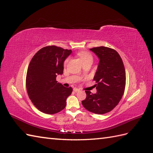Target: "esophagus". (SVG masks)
<instances>
[{
  "label": "esophagus",
  "instance_id": "34e87169",
  "mask_svg": "<svg viewBox=\"0 0 153 153\" xmlns=\"http://www.w3.org/2000/svg\"><path fill=\"white\" fill-rule=\"evenodd\" d=\"M73 91H75V92H78V91H80V89H78V88L75 87V88H74V89H73Z\"/></svg>",
  "mask_w": 153,
  "mask_h": 153
}]
</instances>
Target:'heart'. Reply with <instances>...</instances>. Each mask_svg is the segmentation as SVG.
Segmentation results:
<instances>
[{"mask_svg": "<svg viewBox=\"0 0 153 153\" xmlns=\"http://www.w3.org/2000/svg\"><path fill=\"white\" fill-rule=\"evenodd\" d=\"M77 55L79 57L80 59L81 60V61L82 62L89 61V60H91V61H92V55L89 52H86V51H81V52H78ZM68 62V59H66L64 62V65L66 66Z\"/></svg>", "mask_w": 153, "mask_h": 153, "instance_id": "heart-1", "label": "heart"}]
</instances>
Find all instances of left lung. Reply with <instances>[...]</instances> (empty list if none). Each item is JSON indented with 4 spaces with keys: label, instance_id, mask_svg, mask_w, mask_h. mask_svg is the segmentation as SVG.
I'll return each instance as SVG.
<instances>
[{
    "label": "left lung",
    "instance_id": "8db88e82",
    "mask_svg": "<svg viewBox=\"0 0 153 153\" xmlns=\"http://www.w3.org/2000/svg\"><path fill=\"white\" fill-rule=\"evenodd\" d=\"M100 59L94 76L97 92L85 91L86 98L82 101L89 112L104 114L112 110L123 96L126 86V71L119 54L115 50L105 47L90 49Z\"/></svg>",
    "mask_w": 153,
    "mask_h": 153
}]
</instances>
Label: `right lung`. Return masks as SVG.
<instances>
[{"label": "right lung", "instance_id": "1", "mask_svg": "<svg viewBox=\"0 0 153 153\" xmlns=\"http://www.w3.org/2000/svg\"><path fill=\"white\" fill-rule=\"evenodd\" d=\"M71 50L56 46L40 49L32 57L27 69L26 88L32 103L41 112L47 114L59 112L66 107V99L73 91L56 81L63 73V64Z\"/></svg>", "mask_w": 153, "mask_h": 153}]
</instances>
